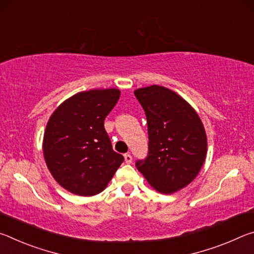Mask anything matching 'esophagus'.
Masks as SVG:
<instances>
[{"label": "esophagus", "instance_id": "1", "mask_svg": "<svg viewBox=\"0 0 254 254\" xmlns=\"http://www.w3.org/2000/svg\"><path fill=\"white\" fill-rule=\"evenodd\" d=\"M124 160H126L127 163H131L132 162V156L130 153H127L124 154Z\"/></svg>", "mask_w": 254, "mask_h": 254}]
</instances>
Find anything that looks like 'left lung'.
<instances>
[{
    "label": "left lung",
    "instance_id": "8db88e82",
    "mask_svg": "<svg viewBox=\"0 0 254 254\" xmlns=\"http://www.w3.org/2000/svg\"><path fill=\"white\" fill-rule=\"evenodd\" d=\"M134 95L145 112L149 134L148 157L135 167L153 189L174 194L190 184L204 165L203 122L186 100L163 86L137 88Z\"/></svg>",
    "mask_w": 254,
    "mask_h": 254
}]
</instances>
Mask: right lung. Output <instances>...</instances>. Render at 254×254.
Segmentation results:
<instances>
[{
  "label": "right lung",
  "mask_w": 254,
  "mask_h": 254,
  "mask_svg": "<svg viewBox=\"0 0 254 254\" xmlns=\"http://www.w3.org/2000/svg\"><path fill=\"white\" fill-rule=\"evenodd\" d=\"M120 95L118 88L79 92L49 118L42 141L46 165L56 182L72 194H100L124 161L113 151L104 128Z\"/></svg>",
  "instance_id": "1"
}]
</instances>
